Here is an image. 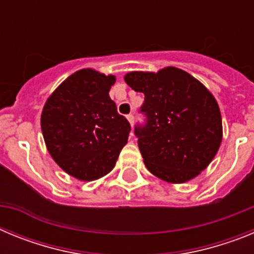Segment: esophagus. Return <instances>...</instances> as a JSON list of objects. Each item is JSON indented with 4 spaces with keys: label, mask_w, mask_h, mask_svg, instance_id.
Wrapping results in <instances>:
<instances>
[{
    "label": "esophagus",
    "mask_w": 254,
    "mask_h": 254,
    "mask_svg": "<svg viewBox=\"0 0 254 254\" xmlns=\"http://www.w3.org/2000/svg\"><path fill=\"white\" fill-rule=\"evenodd\" d=\"M127 120H128V122L131 123V126H133V121H134V116H133V114H132V113L127 114Z\"/></svg>",
    "instance_id": "1"
}]
</instances>
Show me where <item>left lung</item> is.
Returning <instances> with one entry per match:
<instances>
[{
	"label": "left lung",
	"instance_id": "left-lung-1",
	"mask_svg": "<svg viewBox=\"0 0 254 254\" xmlns=\"http://www.w3.org/2000/svg\"><path fill=\"white\" fill-rule=\"evenodd\" d=\"M127 85L145 100V122L134 126L147 169L163 181L183 183L207 168L219 150L223 125L219 105L198 80L183 69L129 72Z\"/></svg>",
	"mask_w": 254,
	"mask_h": 254
}]
</instances>
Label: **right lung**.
<instances>
[{
  "label": "right lung",
  "instance_id": "obj_1",
  "mask_svg": "<svg viewBox=\"0 0 254 254\" xmlns=\"http://www.w3.org/2000/svg\"><path fill=\"white\" fill-rule=\"evenodd\" d=\"M116 82L94 69L67 77L47 100L42 132L52 158L69 176L94 181L111 172L131 126L109 98Z\"/></svg>",
  "mask_w": 254,
  "mask_h": 254
}]
</instances>
